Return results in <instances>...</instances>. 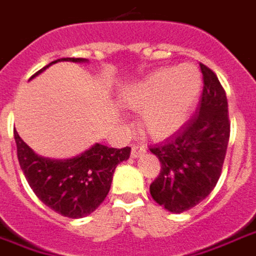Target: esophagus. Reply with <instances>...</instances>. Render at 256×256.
<instances>
[{
  "mask_svg": "<svg viewBox=\"0 0 256 256\" xmlns=\"http://www.w3.org/2000/svg\"><path fill=\"white\" fill-rule=\"evenodd\" d=\"M146 152H147V148H146V146L143 144H134L132 147V157H138V156L144 154Z\"/></svg>",
  "mask_w": 256,
  "mask_h": 256,
  "instance_id": "obj_1",
  "label": "esophagus"
}]
</instances>
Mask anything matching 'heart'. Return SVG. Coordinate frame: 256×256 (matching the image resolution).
<instances>
[{
    "label": "heart",
    "mask_w": 256,
    "mask_h": 256,
    "mask_svg": "<svg viewBox=\"0 0 256 256\" xmlns=\"http://www.w3.org/2000/svg\"><path fill=\"white\" fill-rule=\"evenodd\" d=\"M202 76L194 64L167 66L128 86L122 102L142 112L140 128L148 136L163 138L186 123L198 99Z\"/></svg>",
    "instance_id": "heart-1"
}]
</instances>
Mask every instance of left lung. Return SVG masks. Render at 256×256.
<instances>
[{
    "mask_svg": "<svg viewBox=\"0 0 256 256\" xmlns=\"http://www.w3.org/2000/svg\"><path fill=\"white\" fill-rule=\"evenodd\" d=\"M204 88L196 114L166 140L150 146L162 168L150 184L157 204L170 212L196 207L214 190L230 140L228 102L216 75L200 64Z\"/></svg>",
    "mask_w": 256,
    "mask_h": 256,
    "instance_id": "8db88e82",
    "label": "left lung"
}]
</instances>
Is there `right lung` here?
Segmentation results:
<instances>
[{"instance_id": "1", "label": "right lung", "mask_w": 256, "mask_h": 256, "mask_svg": "<svg viewBox=\"0 0 256 256\" xmlns=\"http://www.w3.org/2000/svg\"><path fill=\"white\" fill-rule=\"evenodd\" d=\"M59 60L86 62L84 58H62L42 68L40 75ZM31 78V79H32ZM16 156L35 196L50 210L69 218L89 216L104 201L118 164L130 157V147L113 148L100 143L74 158L52 160L38 156L14 128Z\"/></svg>"}]
</instances>
